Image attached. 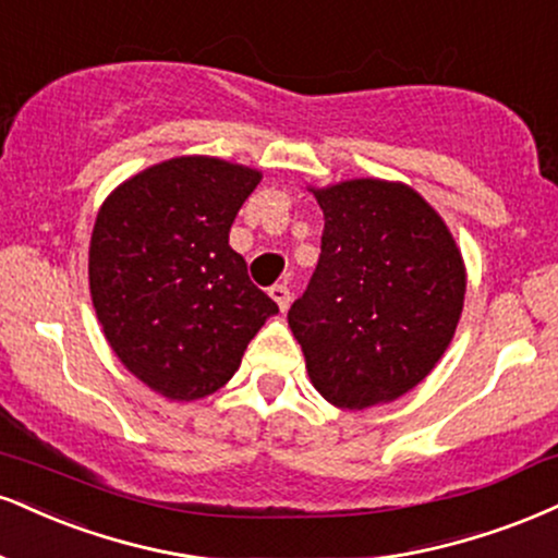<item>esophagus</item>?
Segmentation results:
<instances>
[{
    "label": "esophagus",
    "instance_id": "esophagus-1",
    "mask_svg": "<svg viewBox=\"0 0 558 558\" xmlns=\"http://www.w3.org/2000/svg\"><path fill=\"white\" fill-rule=\"evenodd\" d=\"M270 296L280 312H288V306H291V291H288V286H272Z\"/></svg>",
    "mask_w": 558,
    "mask_h": 558
}]
</instances>
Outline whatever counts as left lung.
<instances>
[{
	"label": "left lung",
	"instance_id": "left-lung-1",
	"mask_svg": "<svg viewBox=\"0 0 558 558\" xmlns=\"http://www.w3.org/2000/svg\"><path fill=\"white\" fill-rule=\"evenodd\" d=\"M322 254L288 312L308 379L332 405L364 411L428 377L465 301V265L439 213L398 181L312 190Z\"/></svg>",
	"mask_w": 558,
	"mask_h": 558
}]
</instances>
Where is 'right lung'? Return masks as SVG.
Segmentation results:
<instances>
[{"label": "right lung", "mask_w": 558, "mask_h": 558, "mask_svg": "<svg viewBox=\"0 0 558 558\" xmlns=\"http://www.w3.org/2000/svg\"><path fill=\"white\" fill-rule=\"evenodd\" d=\"M262 173L207 156L140 171L100 205L90 296L119 361L169 400L213 395L278 304L228 244Z\"/></svg>", "instance_id": "obj_1"}]
</instances>
